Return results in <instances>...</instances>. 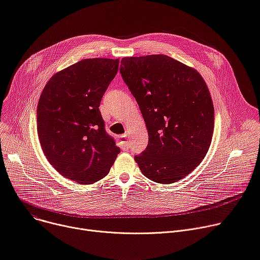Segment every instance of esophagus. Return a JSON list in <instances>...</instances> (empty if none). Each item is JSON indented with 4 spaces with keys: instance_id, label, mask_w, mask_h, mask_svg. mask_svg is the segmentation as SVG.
<instances>
[{
    "instance_id": "obj_1",
    "label": "esophagus",
    "mask_w": 260,
    "mask_h": 260,
    "mask_svg": "<svg viewBox=\"0 0 260 260\" xmlns=\"http://www.w3.org/2000/svg\"><path fill=\"white\" fill-rule=\"evenodd\" d=\"M120 143H121L123 149L126 150V149L129 148V142L127 141V134L126 133L120 136Z\"/></svg>"
}]
</instances>
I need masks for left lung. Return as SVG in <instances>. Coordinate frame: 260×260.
Returning a JSON list of instances; mask_svg holds the SVG:
<instances>
[{"label":"left lung","mask_w":260,"mask_h":260,"mask_svg":"<svg viewBox=\"0 0 260 260\" xmlns=\"http://www.w3.org/2000/svg\"><path fill=\"white\" fill-rule=\"evenodd\" d=\"M119 72L148 131V145L135 160L144 176L168 184L190 174L206 155L215 112L196 69L166 55L127 57Z\"/></svg>","instance_id":"1"}]
</instances>
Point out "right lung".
I'll return each instance as SVG.
<instances>
[{"label": "right lung", "instance_id": "1", "mask_svg": "<svg viewBox=\"0 0 260 260\" xmlns=\"http://www.w3.org/2000/svg\"><path fill=\"white\" fill-rule=\"evenodd\" d=\"M119 60H82L54 75L37 106L41 148L66 178L90 184L104 178L120 152L106 132L101 101Z\"/></svg>", "mask_w": 260, "mask_h": 260}]
</instances>
